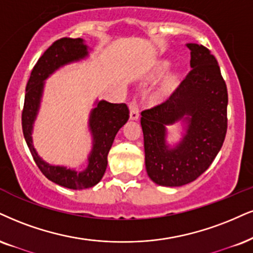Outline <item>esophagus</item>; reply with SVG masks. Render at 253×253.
<instances>
[{
    "label": "esophagus",
    "instance_id": "34e87169",
    "mask_svg": "<svg viewBox=\"0 0 253 253\" xmlns=\"http://www.w3.org/2000/svg\"><path fill=\"white\" fill-rule=\"evenodd\" d=\"M130 118L132 121H136L139 118V109L137 107L136 102H131V104H130Z\"/></svg>",
    "mask_w": 253,
    "mask_h": 253
}]
</instances>
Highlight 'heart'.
Instances as JSON below:
<instances>
[{
    "label": "heart",
    "mask_w": 253,
    "mask_h": 253,
    "mask_svg": "<svg viewBox=\"0 0 253 253\" xmlns=\"http://www.w3.org/2000/svg\"><path fill=\"white\" fill-rule=\"evenodd\" d=\"M168 67H169V64L168 63H163V64H161L160 65V68H158V71H157V74L160 75H163L165 71H167V69H168ZM174 84H176V79H174L173 76H171V77H169V79H168L167 81H165V83H164V91H170L171 89L173 88L174 86Z\"/></svg>",
    "instance_id": "b5f03b06"
}]
</instances>
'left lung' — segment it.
<instances>
[{
	"instance_id": "8db88e82",
	"label": "left lung",
	"mask_w": 253,
	"mask_h": 253,
	"mask_svg": "<svg viewBox=\"0 0 253 253\" xmlns=\"http://www.w3.org/2000/svg\"><path fill=\"white\" fill-rule=\"evenodd\" d=\"M192 69L167 101L142 111L145 168L152 182L182 186L210 167L225 139L227 89L219 65L208 48L188 43ZM182 120L178 145L166 143V126Z\"/></svg>"
}]
</instances>
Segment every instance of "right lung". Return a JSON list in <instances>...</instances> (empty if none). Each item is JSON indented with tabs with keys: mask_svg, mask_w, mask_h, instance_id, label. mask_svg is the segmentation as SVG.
Wrapping results in <instances>:
<instances>
[{
	"mask_svg": "<svg viewBox=\"0 0 253 253\" xmlns=\"http://www.w3.org/2000/svg\"><path fill=\"white\" fill-rule=\"evenodd\" d=\"M89 55L88 45L82 39L63 37L55 41L37 61L27 83L24 107L22 111V129L27 145L39 169L48 179L58 185L73 190L88 189L102 179L108 165V154L115 136L129 120V109L126 103L97 101L90 112L89 130L92 136V149L88 157V167L83 171L50 165L40 157L33 145L34 122L42 98L44 81L65 64L83 60Z\"/></svg>",
	"mask_w": 253,
	"mask_h": 253,
	"instance_id": "right-lung-1",
	"label": "right lung"
}]
</instances>
